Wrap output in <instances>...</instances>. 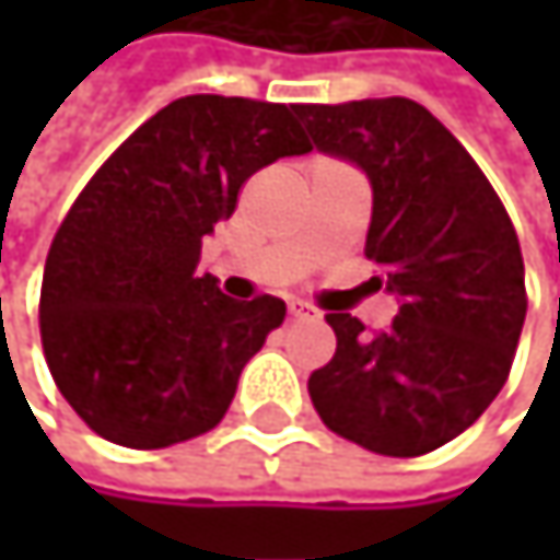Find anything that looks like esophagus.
Masks as SVG:
<instances>
[{
    "instance_id": "34e87169",
    "label": "esophagus",
    "mask_w": 560,
    "mask_h": 560,
    "mask_svg": "<svg viewBox=\"0 0 560 560\" xmlns=\"http://www.w3.org/2000/svg\"><path fill=\"white\" fill-rule=\"evenodd\" d=\"M288 314H291V317H298V320H304V317H317V311H314L311 304H304V301H288Z\"/></svg>"
}]
</instances>
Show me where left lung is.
<instances>
[{"label":"left lung","mask_w":560,"mask_h":560,"mask_svg":"<svg viewBox=\"0 0 560 560\" xmlns=\"http://www.w3.org/2000/svg\"><path fill=\"white\" fill-rule=\"evenodd\" d=\"M314 145L366 171V259L398 294L370 334L327 314L337 353L307 380L320 421L386 457H421L467 431L509 380L525 324V266L500 194L415 100L301 103Z\"/></svg>","instance_id":"obj_1"}]
</instances>
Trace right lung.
Returning <instances> with one entry per match:
<instances>
[{"instance_id": "right-lung-1", "label": "right lung", "mask_w": 560, "mask_h": 560, "mask_svg": "<svg viewBox=\"0 0 560 560\" xmlns=\"http://www.w3.org/2000/svg\"><path fill=\"white\" fill-rule=\"evenodd\" d=\"M311 149L294 103L194 93L86 180L48 249L38 320L57 389L90 431L159 451L220 424L284 301L197 279L200 243L256 171Z\"/></svg>"}]
</instances>
